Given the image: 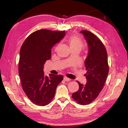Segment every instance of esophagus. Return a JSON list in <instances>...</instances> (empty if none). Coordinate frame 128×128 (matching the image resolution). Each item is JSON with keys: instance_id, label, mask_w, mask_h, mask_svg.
<instances>
[{"instance_id": "esophagus-1", "label": "esophagus", "mask_w": 128, "mask_h": 128, "mask_svg": "<svg viewBox=\"0 0 128 128\" xmlns=\"http://www.w3.org/2000/svg\"><path fill=\"white\" fill-rule=\"evenodd\" d=\"M64 81H65V82H70V79L68 77H64Z\"/></svg>"}]
</instances>
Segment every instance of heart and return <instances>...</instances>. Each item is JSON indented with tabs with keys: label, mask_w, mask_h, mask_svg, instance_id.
<instances>
[{
	"label": "heart",
	"mask_w": 128,
	"mask_h": 128,
	"mask_svg": "<svg viewBox=\"0 0 128 128\" xmlns=\"http://www.w3.org/2000/svg\"><path fill=\"white\" fill-rule=\"evenodd\" d=\"M68 41L72 50L76 49H79L80 50L82 49V47L84 45L82 40L78 37L75 35L70 36L68 38ZM59 46L60 45H58L56 46V50L58 48Z\"/></svg>",
	"instance_id": "1"
}]
</instances>
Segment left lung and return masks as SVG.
Masks as SVG:
<instances>
[{
  "instance_id": "1",
  "label": "left lung",
  "mask_w": 128,
  "mask_h": 128,
  "mask_svg": "<svg viewBox=\"0 0 128 128\" xmlns=\"http://www.w3.org/2000/svg\"><path fill=\"white\" fill-rule=\"evenodd\" d=\"M88 46V56L84 62L87 71L86 84L77 82L79 90L72 93V98L78 104L91 103L99 95L108 76L109 68L106 50L102 42L88 30L80 32Z\"/></svg>"
}]
</instances>
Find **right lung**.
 Returning <instances> with one entry per match:
<instances>
[{"mask_svg":"<svg viewBox=\"0 0 128 128\" xmlns=\"http://www.w3.org/2000/svg\"><path fill=\"white\" fill-rule=\"evenodd\" d=\"M65 31L37 30L28 36L20 52L18 74L23 91L36 105L45 106L55 96L61 75L45 76L44 64L51 58V49L65 36Z\"/></svg>","mask_w":128,"mask_h":128,"instance_id":"obj_1","label":"right lung"}]
</instances>
